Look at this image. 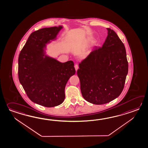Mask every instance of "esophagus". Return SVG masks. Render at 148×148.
Segmentation results:
<instances>
[{
    "mask_svg": "<svg viewBox=\"0 0 148 148\" xmlns=\"http://www.w3.org/2000/svg\"><path fill=\"white\" fill-rule=\"evenodd\" d=\"M74 67H75V69L76 71H77V70L78 69H79V66H78V65H77V64H76V65H75Z\"/></svg>",
    "mask_w": 148,
    "mask_h": 148,
    "instance_id": "34e87169",
    "label": "esophagus"
}]
</instances>
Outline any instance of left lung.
Wrapping results in <instances>:
<instances>
[{
  "label": "left lung",
  "instance_id": "8db88e82",
  "mask_svg": "<svg viewBox=\"0 0 148 148\" xmlns=\"http://www.w3.org/2000/svg\"><path fill=\"white\" fill-rule=\"evenodd\" d=\"M102 47H95L79 64L77 71L82 96L87 101L102 105L117 98L124 87L128 73L125 46L114 30Z\"/></svg>",
  "mask_w": 148,
  "mask_h": 148
}]
</instances>
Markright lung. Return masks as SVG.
<instances>
[{
    "label": "right lung",
    "instance_id": "1",
    "mask_svg": "<svg viewBox=\"0 0 148 148\" xmlns=\"http://www.w3.org/2000/svg\"><path fill=\"white\" fill-rule=\"evenodd\" d=\"M62 28L54 26L33 32L18 57L20 83L32 102L46 107H55L64 101L66 83L75 73L73 61L59 62L44 52L46 45L56 40Z\"/></svg>",
    "mask_w": 148,
    "mask_h": 148
}]
</instances>
